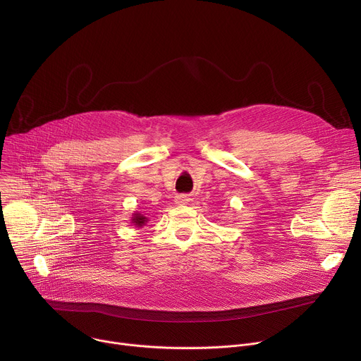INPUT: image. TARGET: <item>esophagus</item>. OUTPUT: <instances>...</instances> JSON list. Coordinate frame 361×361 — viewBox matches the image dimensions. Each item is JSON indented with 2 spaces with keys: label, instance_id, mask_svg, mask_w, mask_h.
Instances as JSON below:
<instances>
[{
  "label": "esophagus",
  "instance_id": "34e87169",
  "mask_svg": "<svg viewBox=\"0 0 361 361\" xmlns=\"http://www.w3.org/2000/svg\"><path fill=\"white\" fill-rule=\"evenodd\" d=\"M188 200H190V198H188V195H185V194H178V195H176V202H177V204H185Z\"/></svg>",
  "mask_w": 361,
  "mask_h": 361
}]
</instances>
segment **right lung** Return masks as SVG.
Instances as JSON below:
<instances>
[{
  "instance_id": "add662e5",
  "label": "right lung",
  "mask_w": 361,
  "mask_h": 361,
  "mask_svg": "<svg viewBox=\"0 0 361 361\" xmlns=\"http://www.w3.org/2000/svg\"><path fill=\"white\" fill-rule=\"evenodd\" d=\"M145 221H147V217H144L141 214H134V217H133V223L137 226H142Z\"/></svg>"
}]
</instances>
